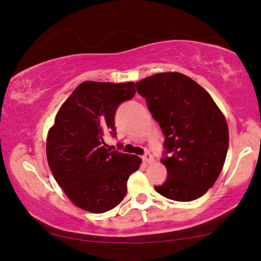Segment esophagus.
I'll return each instance as SVG.
<instances>
[{
    "label": "esophagus",
    "mask_w": 261,
    "mask_h": 261,
    "mask_svg": "<svg viewBox=\"0 0 261 261\" xmlns=\"http://www.w3.org/2000/svg\"><path fill=\"white\" fill-rule=\"evenodd\" d=\"M141 159H143V161L145 163H151L153 162V156H151V154L150 153H148V151H147V153H145L143 156H141Z\"/></svg>",
    "instance_id": "obj_1"
}]
</instances>
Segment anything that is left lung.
<instances>
[{
    "mask_svg": "<svg viewBox=\"0 0 261 261\" xmlns=\"http://www.w3.org/2000/svg\"><path fill=\"white\" fill-rule=\"evenodd\" d=\"M136 88L165 137L161 162L168 178L155 191L178 202L204 195L219 177L228 150L222 113L210 94L184 74L151 75Z\"/></svg>",
    "mask_w": 261,
    "mask_h": 261,
    "instance_id": "left-lung-1",
    "label": "left lung"
}]
</instances>
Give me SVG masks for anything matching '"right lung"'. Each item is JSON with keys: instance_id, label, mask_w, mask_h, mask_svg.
Here are the masks:
<instances>
[{"instance_id": "1", "label": "right lung", "mask_w": 261, "mask_h": 261, "mask_svg": "<svg viewBox=\"0 0 261 261\" xmlns=\"http://www.w3.org/2000/svg\"><path fill=\"white\" fill-rule=\"evenodd\" d=\"M135 83L85 81L74 90L55 118L46 158L57 182L75 205L103 213L120 204L127 179L139 169L136 155L106 148L116 136L118 106L135 97Z\"/></svg>"}]
</instances>
